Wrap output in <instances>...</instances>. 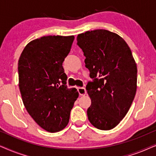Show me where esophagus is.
I'll use <instances>...</instances> for the list:
<instances>
[{
	"mask_svg": "<svg viewBox=\"0 0 156 156\" xmlns=\"http://www.w3.org/2000/svg\"><path fill=\"white\" fill-rule=\"evenodd\" d=\"M78 91L80 95L81 96H84L87 94V91L86 89L84 88V87H78Z\"/></svg>",
	"mask_w": 156,
	"mask_h": 156,
	"instance_id": "obj_1",
	"label": "esophagus"
}]
</instances>
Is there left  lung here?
Here are the masks:
<instances>
[{"mask_svg":"<svg viewBox=\"0 0 156 156\" xmlns=\"http://www.w3.org/2000/svg\"><path fill=\"white\" fill-rule=\"evenodd\" d=\"M76 40L94 79L86 87L91 101L89 121L98 129H114L129 112L137 89V66L131 49L121 36L106 30L79 34Z\"/></svg>","mask_w":156,"mask_h":156,"instance_id":"obj_1","label":"left lung"}]
</instances>
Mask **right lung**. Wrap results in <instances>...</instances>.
I'll return each instance as SVG.
<instances>
[{
  "label": "right lung",
  "instance_id": "obj_1",
  "mask_svg": "<svg viewBox=\"0 0 156 156\" xmlns=\"http://www.w3.org/2000/svg\"><path fill=\"white\" fill-rule=\"evenodd\" d=\"M74 36L49 35L33 40L18 60L19 89L27 112L45 131H60L68 124L75 88L68 89L62 62Z\"/></svg>",
  "mask_w": 156,
  "mask_h": 156
}]
</instances>
